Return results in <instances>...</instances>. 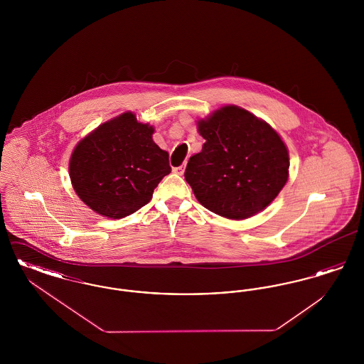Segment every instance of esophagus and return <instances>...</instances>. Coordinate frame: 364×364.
<instances>
[{"label": "esophagus", "instance_id": "1", "mask_svg": "<svg viewBox=\"0 0 364 364\" xmlns=\"http://www.w3.org/2000/svg\"><path fill=\"white\" fill-rule=\"evenodd\" d=\"M184 169H186V165H181V166L173 168V172L176 174H183L184 173Z\"/></svg>", "mask_w": 364, "mask_h": 364}]
</instances>
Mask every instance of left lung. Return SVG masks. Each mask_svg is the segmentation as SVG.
I'll list each match as a JSON object with an SVG mask.
<instances>
[{"label":"left lung","mask_w":364,"mask_h":364,"mask_svg":"<svg viewBox=\"0 0 364 364\" xmlns=\"http://www.w3.org/2000/svg\"><path fill=\"white\" fill-rule=\"evenodd\" d=\"M196 125L206 141L184 176L198 202L235 221L267 208L289 177V151L277 131L236 105L214 110Z\"/></svg>","instance_id":"left-lung-1"}]
</instances>
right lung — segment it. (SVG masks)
Wrapping results in <instances>:
<instances>
[{
  "label": "right lung",
  "instance_id": "obj_1",
  "mask_svg": "<svg viewBox=\"0 0 364 364\" xmlns=\"http://www.w3.org/2000/svg\"><path fill=\"white\" fill-rule=\"evenodd\" d=\"M154 127L125 112L98 125L73 149L70 177L92 211L120 220L147 205L171 173L169 154L153 140Z\"/></svg>",
  "mask_w": 364,
  "mask_h": 364
}]
</instances>
